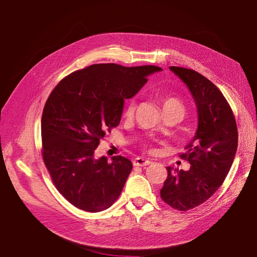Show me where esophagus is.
I'll use <instances>...</instances> for the list:
<instances>
[{
	"instance_id": "34e87169",
	"label": "esophagus",
	"mask_w": 257,
	"mask_h": 257,
	"mask_svg": "<svg viewBox=\"0 0 257 257\" xmlns=\"http://www.w3.org/2000/svg\"><path fill=\"white\" fill-rule=\"evenodd\" d=\"M133 163H134L135 167H143V166L150 165L151 161L150 160H147V159H144V158H141V157H138V158H136V159L133 161Z\"/></svg>"
}]
</instances>
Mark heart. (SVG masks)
<instances>
[{
    "label": "heart",
    "instance_id": "heart-1",
    "mask_svg": "<svg viewBox=\"0 0 257 257\" xmlns=\"http://www.w3.org/2000/svg\"><path fill=\"white\" fill-rule=\"evenodd\" d=\"M159 99L162 110L165 113L172 111H181L182 113L184 112L183 102L172 92H161L159 95ZM136 107H137V102H136L135 99H130L123 109V116L125 118H133L136 111Z\"/></svg>",
    "mask_w": 257,
    "mask_h": 257
}]
</instances>
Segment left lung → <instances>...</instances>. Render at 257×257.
I'll list each match as a JSON object with an SVG mask.
<instances>
[{
  "label": "left lung",
  "mask_w": 257,
  "mask_h": 257,
  "mask_svg": "<svg viewBox=\"0 0 257 257\" xmlns=\"http://www.w3.org/2000/svg\"><path fill=\"white\" fill-rule=\"evenodd\" d=\"M192 94L198 108V129L180 158L190 170L168 167L160 190L161 199L172 209L188 211L210 199L224 181L237 149L238 133L231 106L221 90L193 69L171 66Z\"/></svg>",
  "instance_id": "1"
}]
</instances>
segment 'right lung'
I'll list each match as a JSON object with an SVG mask.
<instances>
[{"instance_id": "obj_1", "label": "right lung", "mask_w": 257, "mask_h": 257, "mask_svg": "<svg viewBox=\"0 0 257 257\" xmlns=\"http://www.w3.org/2000/svg\"><path fill=\"white\" fill-rule=\"evenodd\" d=\"M154 65L95 64L67 75L48 96L42 114V157L65 199L87 212L108 209L119 198L133 163L121 156L95 159V150L121 119Z\"/></svg>"}]
</instances>
